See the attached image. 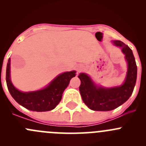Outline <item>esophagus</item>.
Masks as SVG:
<instances>
[{
    "mask_svg": "<svg viewBox=\"0 0 146 146\" xmlns=\"http://www.w3.org/2000/svg\"><path fill=\"white\" fill-rule=\"evenodd\" d=\"M82 68H83V67H82V66H78V68H77L78 71H80V70H82Z\"/></svg>",
    "mask_w": 146,
    "mask_h": 146,
    "instance_id": "34e87169",
    "label": "esophagus"
}]
</instances>
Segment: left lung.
<instances>
[{"mask_svg": "<svg viewBox=\"0 0 146 146\" xmlns=\"http://www.w3.org/2000/svg\"><path fill=\"white\" fill-rule=\"evenodd\" d=\"M111 42L121 48L127 63V72L123 83L119 86L104 88L97 85L86 73H81L78 76L80 80L79 90L82 101L94 111H111L117 108L129 100L136 85L137 66L132 50L119 40Z\"/></svg>", "mask_w": 146, "mask_h": 146, "instance_id": "obj_1", "label": "left lung"}]
</instances>
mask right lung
<instances>
[{
  "instance_id": "obj_1",
  "label": "right lung",
  "mask_w": 146,
  "mask_h": 146,
  "mask_svg": "<svg viewBox=\"0 0 146 146\" xmlns=\"http://www.w3.org/2000/svg\"><path fill=\"white\" fill-rule=\"evenodd\" d=\"M76 71L64 72L57 76L45 88L36 91L22 92L12 83L10 79V58L6 68V83L10 95L19 104L34 111H47L56 107L62 98L63 92Z\"/></svg>"
}]
</instances>
